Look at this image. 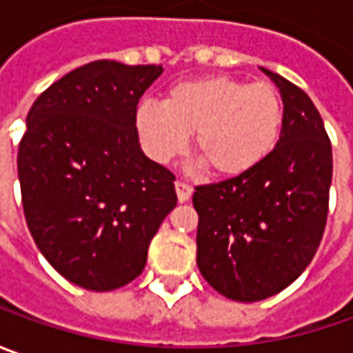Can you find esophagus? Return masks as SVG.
<instances>
[{
  "label": "esophagus",
  "instance_id": "obj_1",
  "mask_svg": "<svg viewBox=\"0 0 353 353\" xmlns=\"http://www.w3.org/2000/svg\"><path fill=\"white\" fill-rule=\"evenodd\" d=\"M174 188H176V196H179V202H188V200H190V196H192V186H190V184L176 181V183H174Z\"/></svg>",
  "mask_w": 353,
  "mask_h": 353
}]
</instances>
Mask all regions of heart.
<instances>
[{
  "instance_id": "1",
  "label": "heart",
  "mask_w": 353,
  "mask_h": 353,
  "mask_svg": "<svg viewBox=\"0 0 353 353\" xmlns=\"http://www.w3.org/2000/svg\"><path fill=\"white\" fill-rule=\"evenodd\" d=\"M283 102L269 82L200 76L172 86L165 103L145 100L135 112L143 147L157 163L181 157L194 133V151L220 176H239L273 153Z\"/></svg>"
}]
</instances>
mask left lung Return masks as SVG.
<instances>
[{
    "label": "left lung",
    "mask_w": 353,
    "mask_h": 353,
    "mask_svg": "<svg viewBox=\"0 0 353 353\" xmlns=\"http://www.w3.org/2000/svg\"><path fill=\"white\" fill-rule=\"evenodd\" d=\"M281 92L283 128L259 167L196 186V263L220 294L263 301L301 277L328 216L332 147L312 100L287 78L261 68Z\"/></svg>",
    "instance_id": "1"
}]
</instances>
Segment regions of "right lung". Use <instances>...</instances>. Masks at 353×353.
<instances>
[{"instance_id":"obj_1","label":"right lung","mask_w":353,"mask_h":353,"mask_svg":"<svg viewBox=\"0 0 353 353\" xmlns=\"http://www.w3.org/2000/svg\"><path fill=\"white\" fill-rule=\"evenodd\" d=\"M163 66L94 61L48 86L19 143L23 212L62 277L114 291L141 275L159 225L176 206L174 174L145 157L139 98Z\"/></svg>"}]
</instances>
